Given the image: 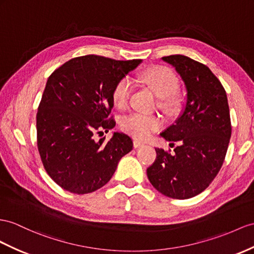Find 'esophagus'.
<instances>
[{"mask_svg": "<svg viewBox=\"0 0 254 254\" xmlns=\"http://www.w3.org/2000/svg\"><path fill=\"white\" fill-rule=\"evenodd\" d=\"M133 146H134V148H139L141 146H144V142H141L139 140H134L133 141Z\"/></svg>", "mask_w": 254, "mask_h": 254, "instance_id": "obj_1", "label": "esophagus"}]
</instances>
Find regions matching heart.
I'll use <instances>...</instances> for the list:
<instances>
[{
  "label": "heart",
  "instance_id": "1",
  "mask_svg": "<svg viewBox=\"0 0 254 254\" xmlns=\"http://www.w3.org/2000/svg\"><path fill=\"white\" fill-rule=\"evenodd\" d=\"M140 80L155 95L161 97L160 105L162 107L172 110L177 106L178 100L176 92L179 88V79L174 70L166 66H154L145 70L140 76ZM133 87V81L127 76L122 77L116 83L113 91V101L117 107L125 109L127 106ZM161 126L162 121L160 117L139 113L128 115L121 121L123 131L139 140L147 139Z\"/></svg>",
  "mask_w": 254,
  "mask_h": 254
}]
</instances>
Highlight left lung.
Wrapping results in <instances>:
<instances>
[{
    "label": "left lung",
    "instance_id": "obj_1",
    "mask_svg": "<svg viewBox=\"0 0 254 254\" xmlns=\"http://www.w3.org/2000/svg\"><path fill=\"white\" fill-rule=\"evenodd\" d=\"M162 60L176 68L187 88V104L176 122L161 135L178 142L173 153L155 148L147 168L151 185L165 196L186 199L203 192L222 166L232 134L226 92L205 64L173 55Z\"/></svg>",
    "mask_w": 254,
    "mask_h": 254
}]
</instances>
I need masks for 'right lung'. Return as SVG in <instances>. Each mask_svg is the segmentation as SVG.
Segmentation results:
<instances>
[{
	"mask_svg": "<svg viewBox=\"0 0 254 254\" xmlns=\"http://www.w3.org/2000/svg\"><path fill=\"white\" fill-rule=\"evenodd\" d=\"M140 62L88 55L49 76L36 115L37 149L47 174L64 190L87 194L100 189L133 149L127 134L116 132L107 141H96L95 134L116 126L110 117L114 88Z\"/></svg>",
	"mask_w": 254,
	"mask_h": 254,
	"instance_id": "1",
	"label": "right lung"
}]
</instances>
